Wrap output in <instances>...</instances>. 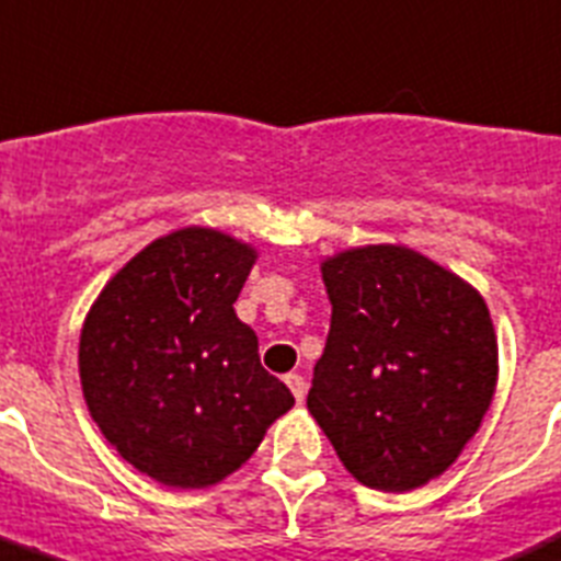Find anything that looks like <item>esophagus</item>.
I'll use <instances>...</instances> for the list:
<instances>
[{
  "mask_svg": "<svg viewBox=\"0 0 561 561\" xmlns=\"http://www.w3.org/2000/svg\"><path fill=\"white\" fill-rule=\"evenodd\" d=\"M285 381H287V387H290L293 396H296L298 404H301V401H305V396H307V381H305V376L287 374V376H285Z\"/></svg>",
  "mask_w": 561,
  "mask_h": 561,
  "instance_id": "obj_1",
  "label": "esophagus"
}]
</instances>
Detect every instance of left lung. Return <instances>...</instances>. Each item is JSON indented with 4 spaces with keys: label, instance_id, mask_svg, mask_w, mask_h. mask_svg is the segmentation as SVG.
I'll return each instance as SVG.
<instances>
[{
    "label": "left lung",
    "instance_id": "obj_1",
    "mask_svg": "<svg viewBox=\"0 0 561 561\" xmlns=\"http://www.w3.org/2000/svg\"><path fill=\"white\" fill-rule=\"evenodd\" d=\"M321 274L332 323L307 410L365 486H423L457 462L493 401L484 298L407 245L340 251Z\"/></svg>",
    "mask_w": 561,
    "mask_h": 561
}]
</instances>
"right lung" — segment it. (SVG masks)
<instances>
[{
	"label": "right lung",
	"instance_id": "obj_1",
	"mask_svg": "<svg viewBox=\"0 0 561 561\" xmlns=\"http://www.w3.org/2000/svg\"><path fill=\"white\" fill-rule=\"evenodd\" d=\"M254 260L218 229H176L138 251L88 312V410L110 446L160 484H218L296 401L234 316Z\"/></svg>",
	"mask_w": 561,
	"mask_h": 561
}]
</instances>
